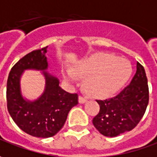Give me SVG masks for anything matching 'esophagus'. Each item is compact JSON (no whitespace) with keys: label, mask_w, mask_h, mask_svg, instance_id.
<instances>
[{"label":"esophagus","mask_w":157,"mask_h":157,"mask_svg":"<svg viewBox=\"0 0 157 157\" xmlns=\"http://www.w3.org/2000/svg\"><path fill=\"white\" fill-rule=\"evenodd\" d=\"M86 102H87V99L84 98L82 97V96L79 97V103H80V104H84Z\"/></svg>","instance_id":"1"}]
</instances>
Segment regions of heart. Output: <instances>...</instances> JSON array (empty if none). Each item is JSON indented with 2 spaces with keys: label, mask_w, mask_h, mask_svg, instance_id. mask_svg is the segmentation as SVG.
Masks as SVG:
<instances>
[{
  "label": "heart",
  "mask_w": 157,
  "mask_h": 157,
  "mask_svg": "<svg viewBox=\"0 0 157 157\" xmlns=\"http://www.w3.org/2000/svg\"><path fill=\"white\" fill-rule=\"evenodd\" d=\"M132 72V65L126 59L98 53L79 60L73 70H66L64 76L70 83H76L78 78L84 79V88L90 96L105 98L126 85Z\"/></svg>",
  "instance_id": "heart-1"
}]
</instances>
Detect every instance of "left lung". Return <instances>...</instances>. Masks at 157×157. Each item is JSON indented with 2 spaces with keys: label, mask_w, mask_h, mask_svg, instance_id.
<instances>
[{
  "label": "left lung",
  "mask_w": 157,
  "mask_h": 157,
  "mask_svg": "<svg viewBox=\"0 0 157 157\" xmlns=\"http://www.w3.org/2000/svg\"><path fill=\"white\" fill-rule=\"evenodd\" d=\"M98 114L93 119L94 126L107 137H115L131 131L143 117L148 104V86L144 67L136 63V73L130 84L117 96L97 100Z\"/></svg>",
  "instance_id": "1"
}]
</instances>
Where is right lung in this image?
Masks as SVG:
<instances>
[{
    "label": "right lung",
    "instance_id": "obj_1",
    "mask_svg": "<svg viewBox=\"0 0 157 157\" xmlns=\"http://www.w3.org/2000/svg\"><path fill=\"white\" fill-rule=\"evenodd\" d=\"M47 46L32 51L11 68L7 82L8 111L14 122L26 133L40 138L55 135L64 126L67 114L78 104V95L65 91L59 80L47 71ZM25 70L40 71L45 90L38 99L30 100L21 92V78Z\"/></svg>",
    "mask_w": 157,
    "mask_h": 157
}]
</instances>
